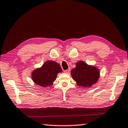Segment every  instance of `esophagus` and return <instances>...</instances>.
Wrapping results in <instances>:
<instances>
[{
    "mask_svg": "<svg viewBox=\"0 0 128 128\" xmlns=\"http://www.w3.org/2000/svg\"><path fill=\"white\" fill-rule=\"evenodd\" d=\"M70 69H68L67 70H64V72H66V73H69V72H70Z\"/></svg>",
    "mask_w": 128,
    "mask_h": 128,
    "instance_id": "esophagus-1",
    "label": "esophagus"
}]
</instances>
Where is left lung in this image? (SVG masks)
<instances>
[{
	"label": "left lung",
	"mask_w": 128,
	"mask_h": 128,
	"mask_svg": "<svg viewBox=\"0 0 128 128\" xmlns=\"http://www.w3.org/2000/svg\"><path fill=\"white\" fill-rule=\"evenodd\" d=\"M72 76L78 86L87 88L96 84L99 78V70L96 67L88 66L82 61L76 62L71 71Z\"/></svg>",
	"instance_id": "1"
}]
</instances>
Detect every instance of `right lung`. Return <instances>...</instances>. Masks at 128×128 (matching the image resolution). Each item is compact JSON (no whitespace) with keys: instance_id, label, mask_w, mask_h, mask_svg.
<instances>
[{"instance_id":"obj_1","label":"right lung","mask_w":128,"mask_h":128,"mask_svg":"<svg viewBox=\"0 0 128 128\" xmlns=\"http://www.w3.org/2000/svg\"><path fill=\"white\" fill-rule=\"evenodd\" d=\"M62 72L60 65L56 62L48 60L41 68L32 72V79L36 84L42 87L50 86L56 80L57 74Z\"/></svg>"}]
</instances>
